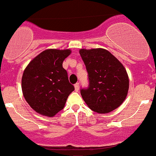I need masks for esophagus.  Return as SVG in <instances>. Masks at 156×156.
<instances>
[{
  "label": "esophagus",
  "instance_id": "esophagus-1",
  "mask_svg": "<svg viewBox=\"0 0 156 156\" xmlns=\"http://www.w3.org/2000/svg\"><path fill=\"white\" fill-rule=\"evenodd\" d=\"M75 89L76 92H78V90H79V83H76L75 85Z\"/></svg>",
  "mask_w": 156,
  "mask_h": 156
}]
</instances>
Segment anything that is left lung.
I'll use <instances>...</instances> for the list:
<instances>
[{
    "label": "left lung",
    "instance_id": "obj_1",
    "mask_svg": "<svg viewBox=\"0 0 156 156\" xmlns=\"http://www.w3.org/2000/svg\"><path fill=\"white\" fill-rule=\"evenodd\" d=\"M88 77V86L81 88L88 106L98 113H107L120 106L126 99L129 79L123 64L104 49H81Z\"/></svg>",
    "mask_w": 156,
    "mask_h": 156
}]
</instances>
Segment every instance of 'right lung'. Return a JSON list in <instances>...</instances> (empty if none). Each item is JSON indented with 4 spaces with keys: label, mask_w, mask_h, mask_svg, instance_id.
<instances>
[{
    "label": "right lung",
    "mask_w": 156,
    "mask_h": 156,
    "mask_svg": "<svg viewBox=\"0 0 156 156\" xmlns=\"http://www.w3.org/2000/svg\"><path fill=\"white\" fill-rule=\"evenodd\" d=\"M70 54V50H44L24 71L22 79L23 95L38 113L54 116L64 109L68 95L75 90L62 65Z\"/></svg>",
    "instance_id": "obj_1"
}]
</instances>
